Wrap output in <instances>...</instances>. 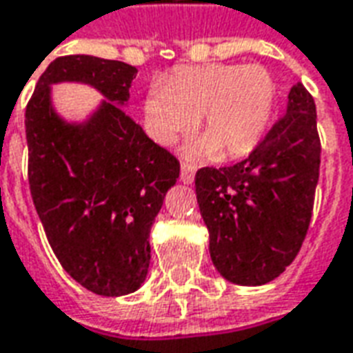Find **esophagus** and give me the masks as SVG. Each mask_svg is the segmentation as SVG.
Instances as JSON below:
<instances>
[{"label": "esophagus", "instance_id": "34e87169", "mask_svg": "<svg viewBox=\"0 0 353 353\" xmlns=\"http://www.w3.org/2000/svg\"><path fill=\"white\" fill-rule=\"evenodd\" d=\"M179 179L185 185H191L194 181V166H191V164H181V176H179Z\"/></svg>", "mask_w": 353, "mask_h": 353}]
</instances>
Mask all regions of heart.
I'll list each match as a JSON object with an SVG mask.
<instances>
[{
    "label": "heart",
    "mask_w": 353,
    "mask_h": 353,
    "mask_svg": "<svg viewBox=\"0 0 353 353\" xmlns=\"http://www.w3.org/2000/svg\"><path fill=\"white\" fill-rule=\"evenodd\" d=\"M276 101V81L261 64H204L177 68L154 83L143 100L145 126L161 145L191 132L200 117L202 138L189 157L234 159L250 153L265 134Z\"/></svg>",
    "instance_id": "heart-1"
}]
</instances>
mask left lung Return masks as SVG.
Here are the masks:
<instances>
[{
	"mask_svg": "<svg viewBox=\"0 0 353 353\" xmlns=\"http://www.w3.org/2000/svg\"><path fill=\"white\" fill-rule=\"evenodd\" d=\"M319 153L316 103L296 83L283 117L248 159L196 172L210 257L225 280L263 285L293 263L310 225Z\"/></svg>",
	"mask_w": 353,
	"mask_h": 353,
	"instance_id": "left-lung-1",
	"label": "left lung"
}]
</instances>
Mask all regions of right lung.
I'll return each mask as SVG.
<instances>
[{
    "mask_svg": "<svg viewBox=\"0 0 353 353\" xmlns=\"http://www.w3.org/2000/svg\"><path fill=\"white\" fill-rule=\"evenodd\" d=\"M136 73L90 54L57 58L26 108L28 179L47 240L65 272L103 296L145 281L151 227L179 177L176 157L124 111ZM62 82L87 84L102 100L85 119H65L52 94Z\"/></svg>",
    "mask_w": 353,
    "mask_h": 353,
    "instance_id": "1",
    "label": "right lung"
}]
</instances>
